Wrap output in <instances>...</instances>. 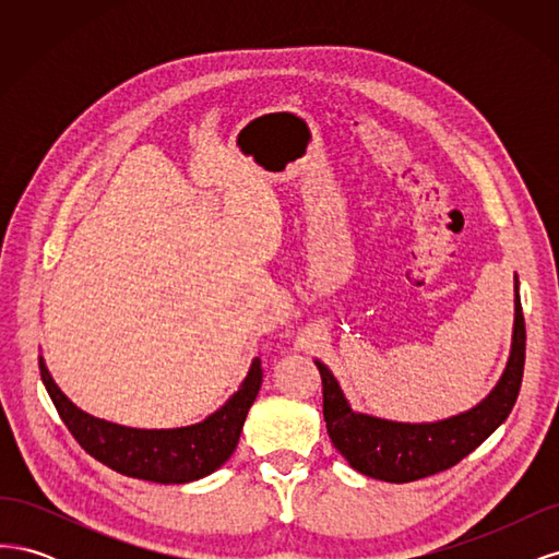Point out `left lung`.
I'll return each instance as SVG.
<instances>
[{
    "label": "left lung",
    "instance_id": "left-lung-1",
    "mask_svg": "<svg viewBox=\"0 0 559 559\" xmlns=\"http://www.w3.org/2000/svg\"><path fill=\"white\" fill-rule=\"evenodd\" d=\"M524 317L515 275V319L503 373L473 408L436 421H396L354 411L331 368L314 359L324 384V421L333 448L368 478L413 483L441 473L476 450L511 415L524 370Z\"/></svg>",
    "mask_w": 559,
    "mask_h": 559
}]
</instances>
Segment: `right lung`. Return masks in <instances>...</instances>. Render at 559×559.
<instances>
[{
    "instance_id": "1",
    "label": "right lung",
    "mask_w": 559,
    "mask_h": 559,
    "mask_svg": "<svg viewBox=\"0 0 559 559\" xmlns=\"http://www.w3.org/2000/svg\"><path fill=\"white\" fill-rule=\"evenodd\" d=\"M39 370L60 419L83 450L116 473L163 485L200 480L230 460L238 448L247 413L263 382L261 361L253 359L238 392L198 425L134 429L76 408L48 373L44 357H39Z\"/></svg>"
}]
</instances>
